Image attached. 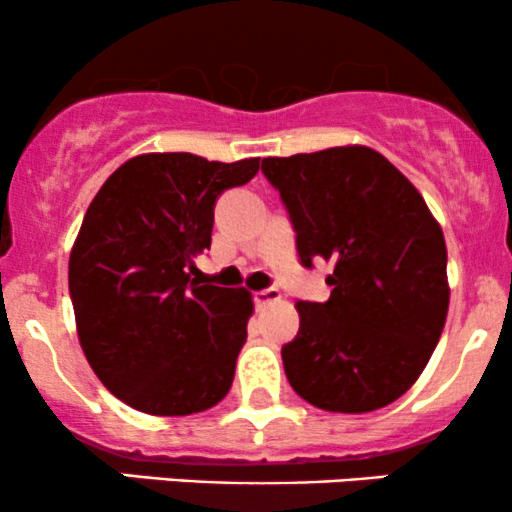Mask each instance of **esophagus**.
I'll return each mask as SVG.
<instances>
[{"mask_svg":"<svg viewBox=\"0 0 512 512\" xmlns=\"http://www.w3.org/2000/svg\"><path fill=\"white\" fill-rule=\"evenodd\" d=\"M279 298H281L279 289H262V291H255V293H252V301H255L257 308H264V305H269V303L279 301Z\"/></svg>","mask_w":512,"mask_h":512,"instance_id":"34e87169","label":"esophagus"}]
</instances>
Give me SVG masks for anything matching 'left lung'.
<instances>
[{
    "label": "left lung",
    "mask_w": 512,
    "mask_h": 512,
    "mask_svg": "<svg viewBox=\"0 0 512 512\" xmlns=\"http://www.w3.org/2000/svg\"><path fill=\"white\" fill-rule=\"evenodd\" d=\"M303 267L334 264L325 303L298 301L286 378L317 409L366 414L424 373L448 317V250L424 197L378 151L334 146L264 158Z\"/></svg>",
    "instance_id": "left-lung-1"
}]
</instances>
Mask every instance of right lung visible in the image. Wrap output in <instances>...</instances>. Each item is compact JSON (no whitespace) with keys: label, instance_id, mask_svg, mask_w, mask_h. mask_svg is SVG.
I'll return each instance as SVG.
<instances>
[{"label":"right lung","instance_id":"1","mask_svg":"<svg viewBox=\"0 0 512 512\" xmlns=\"http://www.w3.org/2000/svg\"><path fill=\"white\" fill-rule=\"evenodd\" d=\"M260 158L142 154L103 182L69 255L76 332L117 399L154 416H187L228 395L248 339L252 296L192 279L209 250L214 207Z\"/></svg>","mask_w":512,"mask_h":512}]
</instances>
